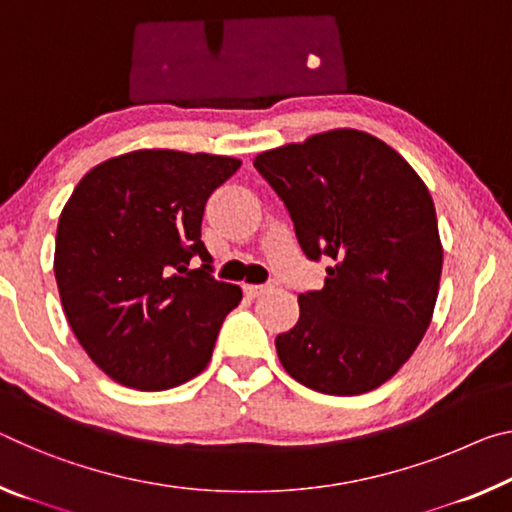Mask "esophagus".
Here are the masks:
<instances>
[{
  "mask_svg": "<svg viewBox=\"0 0 512 512\" xmlns=\"http://www.w3.org/2000/svg\"><path fill=\"white\" fill-rule=\"evenodd\" d=\"M266 291H269V287H264V285H246V287H243V294H246V298H250V300L264 296Z\"/></svg>",
  "mask_w": 512,
  "mask_h": 512,
  "instance_id": "obj_1",
  "label": "esophagus"
}]
</instances>
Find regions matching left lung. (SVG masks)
Returning a JSON list of instances; mask_svg holds the SVG:
<instances>
[{"mask_svg": "<svg viewBox=\"0 0 512 512\" xmlns=\"http://www.w3.org/2000/svg\"><path fill=\"white\" fill-rule=\"evenodd\" d=\"M310 259L330 257L323 289L275 337L300 385L355 396L387 383L431 326L442 241L431 193L399 152L360 129H330L257 154Z\"/></svg>", "mask_w": 512, "mask_h": 512, "instance_id": "1", "label": "left lung"}]
</instances>
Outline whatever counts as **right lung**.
<instances>
[{
    "label": "right lung",
    "mask_w": 512,
    "mask_h": 512,
    "mask_svg": "<svg viewBox=\"0 0 512 512\" xmlns=\"http://www.w3.org/2000/svg\"><path fill=\"white\" fill-rule=\"evenodd\" d=\"M239 159L134 150L81 177L56 227L54 275L77 342L120 385L161 392L212 360L241 289L212 278L205 205ZM193 256L200 270H189Z\"/></svg>",
    "instance_id": "1"
}]
</instances>
